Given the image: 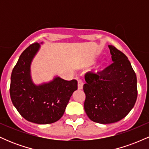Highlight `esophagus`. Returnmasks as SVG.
Here are the masks:
<instances>
[{
	"mask_svg": "<svg viewBox=\"0 0 149 149\" xmlns=\"http://www.w3.org/2000/svg\"><path fill=\"white\" fill-rule=\"evenodd\" d=\"M83 87V83L80 79L78 80V90H82Z\"/></svg>",
	"mask_w": 149,
	"mask_h": 149,
	"instance_id": "34e87169",
	"label": "esophagus"
}]
</instances>
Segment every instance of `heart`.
Instances as JSON below:
<instances>
[{"label":"heart","instance_id":"1","mask_svg":"<svg viewBox=\"0 0 149 149\" xmlns=\"http://www.w3.org/2000/svg\"><path fill=\"white\" fill-rule=\"evenodd\" d=\"M95 61H95V60H92L91 61H90V64H95Z\"/></svg>","mask_w":149,"mask_h":149}]
</instances>
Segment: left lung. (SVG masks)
Here are the masks:
<instances>
[{
    "label": "left lung",
    "instance_id": "1",
    "mask_svg": "<svg viewBox=\"0 0 149 149\" xmlns=\"http://www.w3.org/2000/svg\"><path fill=\"white\" fill-rule=\"evenodd\" d=\"M112 63L104 71L85 74L84 109L91 120L101 124L122 120L137 98L136 76L125 54L109 45Z\"/></svg>",
    "mask_w": 149,
    "mask_h": 149
}]
</instances>
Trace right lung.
Segmentation results:
<instances>
[{
	"label": "right lung",
	"mask_w": 149,
	"mask_h": 149,
	"mask_svg": "<svg viewBox=\"0 0 149 149\" xmlns=\"http://www.w3.org/2000/svg\"><path fill=\"white\" fill-rule=\"evenodd\" d=\"M40 47L38 42L32 44L20 55L11 74L10 98L17 111L26 120L50 124L62 117L71 95L78 89V82L56 76L49 83L34 84L31 76V64Z\"/></svg>",
	"instance_id": "1"
}]
</instances>
